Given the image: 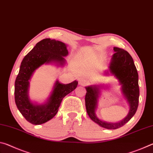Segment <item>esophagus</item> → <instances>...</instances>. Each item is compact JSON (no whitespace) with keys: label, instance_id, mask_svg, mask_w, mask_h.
<instances>
[{"label":"esophagus","instance_id":"esophagus-1","mask_svg":"<svg viewBox=\"0 0 153 153\" xmlns=\"http://www.w3.org/2000/svg\"><path fill=\"white\" fill-rule=\"evenodd\" d=\"M78 82H79V84L81 85V86H86L88 82H87V80L85 79L84 78H79L78 79Z\"/></svg>","mask_w":153,"mask_h":153}]
</instances>
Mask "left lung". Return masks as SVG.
Segmentation results:
<instances>
[{
  "mask_svg": "<svg viewBox=\"0 0 153 153\" xmlns=\"http://www.w3.org/2000/svg\"><path fill=\"white\" fill-rule=\"evenodd\" d=\"M115 52L111 58L109 71L119 79L122 86L124 97L129 105V112L127 117L118 123H107L100 120L95 115L99 88L97 86L86 87L85 102L88 115L90 118L100 126L107 129H117L125 125L135 115L138 107L139 86L138 74L134 60L128 52L117 47H114Z\"/></svg>",
  "mask_w": 153,
  "mask_h": 153,
  "instance_id": "1",
  "label": "left lung"
}]
</instances>
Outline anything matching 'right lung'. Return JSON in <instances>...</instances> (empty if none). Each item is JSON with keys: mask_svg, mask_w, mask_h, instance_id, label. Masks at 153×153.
Here are the masks:
<instances>
[{"mask_svg": "<svg viewBox=\"0 0 153 153\" xmlns=\"http://www.w3.org/2000/svg\"><path fill=\"white\" fill-rule=\"evenodd\" d=\"M68 54L66 45L60 41L46 38L36 44L23 59L15 82V101L25 120L33 125H40L55 117L63 98L76 88L78 82L68 84L56 82L48 101L45 105H34L27 94L29 80L36 69L44 63L55 61L63 65Z\"/></svg>", "mask_w": 153, "mask_h": 153, "instance_id": "1", "label": "right lung"}]
</instances>
